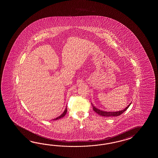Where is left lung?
Here are the masks:
<instances>
[{
	"label": "left lung",
	"instance_id": "left-lung-1",
	"mask_svg": "<svg viewBox=\"0 0 158 158\" xmlns=\"http://www.w3.org/2000/svg\"><path fill=\"white\" fill-rule=\"evenodd\" d=\"M131 104V103H130L129 105H128V106L125 108L124 110H121V111H118V112H106V111H102V110L98 109L97 108L95 107L93 105H92V106H93V110L98 114L102 116H105V117H111V116H118L122 114L123 113H124L125 111L128 109Z\"/></svg>",
	"mask_w": 158,
	"mask_h": 158
}]
</instances>
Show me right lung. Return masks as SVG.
Here are the masks:
<instances>
[{
  "mask_svg": "<svg viewBox=\"0 0 158 158\" xmlns=\"http://www.w3.org/2000/svg\"><path fill=\"white\" fill-rule=\"evenodd\" d=\"M67 108L66 107L65 110V111H64V112H63L62 114H61L60 116H59V117H57V118H56L54 119V120H57V119H59V118H62L63 117H64V116L65 115V114H67Z\"/></svg>",
  "mask_w": 158,
  "mask_h": 158,
  "instance_id": "1",
  "label": "right lung"
}]
</instances>
